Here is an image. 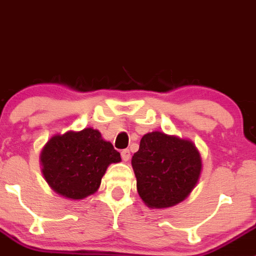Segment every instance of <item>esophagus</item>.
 Wrapping results in <instances>:
<instances>
[{"label":"esophagus","mask_w":256,"mask_h":256,"mask_svg":"<svg viewBox=\"0 0 256 256\" xmlns=\"http://www.w3.org/2000/svg\"><path fill=\"white\" fill-rule=\"evenodd\" d=\"M121 158H122L124 161H128L130 160V150H122L121 151Z\"/></svg>","instance_id":"34e87169"}]
</instances>
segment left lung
<instances>
[{
  "label": "left lung",
  "mask_w": 256,
  "mask_h": 256,
  "mask_svg": "<svg viewBox=\"0 0 256 256\" xmlns=\"http://www.w3.org/2000/svg\"><path fill=\"white\" fill-rule=\"evenodd\" d=\"M131 165L138 195L151 209H168L184 202L202 170V155L192 141L162 131L142 136Z\"/></svg>",
  "instance_id": "8db88e82"
}]
</instances>
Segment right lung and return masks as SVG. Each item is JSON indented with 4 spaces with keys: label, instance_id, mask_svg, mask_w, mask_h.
Masks as SVG:
<instances>
[{
    "label": "right lung",
    "instance_id": "right-lung-1",
    "mask_svg": "<svg viewBox=\"0 0 256 256\" xmlns=\"http://www.w3.org/2000/svg\"><path fill=\"white\" fill-rule=\"evenodd\" d=\"M120 161V152L92 128L56 134L40 154L46 182L56 194L70 200L95 194L108 165Z\"/></svg>",
    "mask_w": 256,
    "mask_h": 256
}]
</instances>
